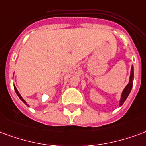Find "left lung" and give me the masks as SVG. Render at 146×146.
I'll use <instances>...</instances> for the list:
<instances>
[{"label": "left lung", "instance_id": "8db88e82", "mask_svg": "<svg viewBox=\"0 0 146 146\" xmlns=\"http://www.w3.org/2000/svg\"><path fill=\"white\" fill-rule=\"evenodd\" d=\"M133 81H134V68H133V65L131 66V74H130V78H129V82L125 88L123 90V92L121 93V100L119 101V107H121L123 104L124 103V101L126 100V99L127 98L128 95L131 92V90L132 89L133 86Z\"/></svg>", "mask_w": 146, "mask_h": 146}]
</instances>
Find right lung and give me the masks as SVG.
<instances>
[{
    "mask_svg": "<svg viewBox=\"0 0 146 146\" xmlns=\"http://www.w3.org/2000/svg\"><path fill=\"white\" fill-rule=\"evenodd\" d=\"M14 89H15V92H16L17 96H19V99H20V100H22V102H23V103H24V104H26V105H27V106H28V104H26V102H25V100H24V99H23V98L22 97V96L20 95V93H19V91H18V89H16V87H15V86H14Z\"/></svg>",
    "mask_w": 146,
    "mask_h": 146,
    "instance_id": "obj_1",
    "label": "right lung"
}]
</instances>
